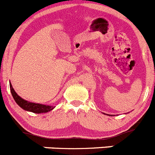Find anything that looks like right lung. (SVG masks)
<instances>
[{
	"label": "right lung",
	"instance_id": "right-lung-1",
	"mask_svg": "<svg viewBox=\"0 0 155 155\" xmlns=\"http://www.w3.org/2000/svg\"><path fill=\"white\" fill-rule=\"evenodd\" d=\"M10 91H11V94H12V96L13 97H14V101H15L16 103H17V104L21 107V108H23V110H27V111L32 112V113H47V112L50 111V110H51L53 108H54V107H51V106H46V105H42V104H34V103L28 102V101L22 99L20 96L17 95V94L15 92L14 88H13L11 84H10Z\"/></svg>",
	"mask_w": 155,
	"mask_h": 155
}]
</instances>
